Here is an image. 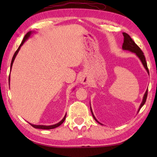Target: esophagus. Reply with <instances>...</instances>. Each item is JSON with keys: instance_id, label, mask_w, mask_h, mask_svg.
Segmentation results:
<instances>
[{"instance_id": "1", "label": "esophagus", "mask_w": 157, "mask_h": 157, "mask_svg": "<svg viewBox=\"0 0 157 157\" xmlns=\"http://www.w3.org/2000/svg\"><path fill=\"white\" fill-rule=\"evenodd\" d=\"M79 82H80V83L82 84H87L89 82V76L87 75H85V74H84V75H82L80 77V78H79Z\"/></svg>"}]
</instances>
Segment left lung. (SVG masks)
<instances>
[{
    "mask_svg": "<svg viewBox=\"0 0 157 157\" xmlns=\"http://www.w3.org/2000/svg\"><path fill=\"white\" fill-rule=\"evenodd\" d=\"M123 36H124V42L123 44V46H122L123 49L124 50H129V51H130V52L135 53V54L137 55V57L139 58L140 60L141 61L143 66H144L145 68L146 69V71H147V73H149V70H148V68H147V62H146L145 57L144 56V55H143V52H142V50H140V48L136 44H135V42L132 40V39L131 38V37H130V36L128 34H127L125 33H123ZM147 89L145 93L144 96H143V101H142L141 104H140V107L139 109V111H138V112H139V111H140V108H141L144 105V104L146 102V99H147ZM91 111L92 113L93 117H94V118L95 119V121H97L98 123L101 124L100 123H99V122L97 121V119L95 118V117L94 116V113H93L91 107Z\"/></svg>",
    "mask_w": 157,
    "mask_h": 157,
    "instance_id": "1",
    "label": "left lung"
}]
</instances>
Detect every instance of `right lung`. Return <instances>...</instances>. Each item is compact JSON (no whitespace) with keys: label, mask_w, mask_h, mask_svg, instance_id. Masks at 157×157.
<instances>
[{"label":"right lung","mask_w":157,"mask_h":157,"mask_svg":"<svg viewBox=\"0 0 157 157\" xmlns=\"http://www.w3.org/2000/svg\"><path fill=\"white\" fill-rule=\"evenodd\" d=\"M32 33H33V32H32V31H30V32H28V33L25 34V36H24V38H23V39L22 42H21V44H20L19 47L18 48V49L17 50V51L15 52L14 55V56H13V57H12V62H11V69H12V67L13 62H14V59H15V57H16V56H17V55L18 54V51H19V50H20V48H21V47L23 46V44H24V42H25L26 40H27V39L29 38V37L30 36V35H31V34H32ZM10 76H9V82H10ZM66 115H65V116L63 117V118L62 119V121H61L60 122H59V123H57V124H53V125H48V126H46V125H36V124H31V123H30V124H31L32 126H33V127H34V128H36V129H51L56 128V127H57L60 126L61 124H62L63 123V121H65V119H66Z\"/></svg>","instance_id":"obj_1"}]
</instances>
